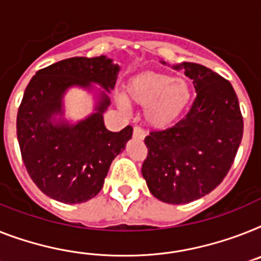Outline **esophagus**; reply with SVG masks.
<instances>
[{"mask_svg":"<svg viewBox=\"0 0 261 261\" xmlns=\"http://www.w3.org/2000/svg\"><path fill=\"white\" fill-rule=\"evenodd\" d=\"M133 136H135L136 139L143 140L144 137H145V136H146V132H145V130H144L143 128H141V126L136 125L135 128H133Z\"/></svg>","mask_w":261,"mask_h":261,"instance_id":"esophagus-1","label":"esophagus"}]
</instances>
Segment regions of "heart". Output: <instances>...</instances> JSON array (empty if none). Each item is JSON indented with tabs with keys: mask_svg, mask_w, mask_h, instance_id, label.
<instances>
[{
	"mask_svg": "<svg viewBox=\"0 0 261 261\" xmlns=\"http://www.w3.org/2000/svg\"><path fill=\"white\" fill-rule=\"evenodd\" d=\"M191 97L192 90L185 80L145 72L129 80L125 97H118V102L121 107H125L126 101L145 107L146 121L156 128H167L182 115Z\"/></svg>",
	"mask_w": 261,
	"mask_h": 261,
	"instance_id": "obj_1",
	"label": "heart"
}]
</instances>
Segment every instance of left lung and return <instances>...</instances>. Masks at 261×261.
<instances>
[{
    "label": "left lung",
    "instance_id": "8db88e82",
    "mask_svg": "<svg viewBox=\"0 0 261 261\" xmlns=\"http://www.w3.org/2000/svg\"><path fill=\"white\" fill-rule=\"evenodd\" d=\"M196 97L184 118L152 130L143 176L154 197L168 204L191 203L220 184L243 139L242 111L231 83L195 62H182Z\"/></svg>",
    "mask_w": 261,
    "mask_h": 261
}]
</instances>
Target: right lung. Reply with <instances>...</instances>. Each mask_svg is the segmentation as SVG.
<instances>
[{"label":"right lung","mask_w":261,"mask_h":261,"mask_svg":"<svg viewBox=\"0 0 261 261\" xmlns=\"http://www.w3.org/2000/svg\"><path fill=\"white\" fill-rule=\"evenodd\" d=\"M118 66L100 57H72L40 69L28 84L17 113V137L23 164L38 188L65 204L88 201L100 192L112 161L132 137L130 125L108 130L102 112L109 98L102 94L97 112L70 126L53 125L61 97L72 85L98 83L115 88Z\"/></svg>","instance_id":"add662e5"}]
</instances>
